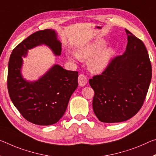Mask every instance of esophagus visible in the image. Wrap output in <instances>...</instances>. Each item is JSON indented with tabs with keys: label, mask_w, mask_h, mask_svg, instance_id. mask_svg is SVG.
Returning <instances> with one entry per match:
<instances>
[{
	"label": "esophagus",
	"mask_w": 156,
	"mask_h": 156,
	"mask_svg": "<svg viewBox=\"0 0 156 156\" xmlns=\"http://www.w3.org/2000/svg\"><path fill=\"white\" fill-rule=\"evenodd\" d=\"M87 83V77L84 75V74H80L78 76V83L79 85L81 86V87H84L85 86L86 84Z\"/></svg>",
	"instance_id": "1"
}]
</instances>
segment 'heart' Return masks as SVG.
<instances>
[{
    "instance_id": "obj_1",
    "label": "heart",
    "mask_w": 156,
    "mask_h": 156,
    "mask_svg": "<svg viewBox=\"0 0 156 156\" xmlns=\"http://www.w3.org/2000/svg\"><path fill=\"white\" fill-rule=\"evenodd\" d=\"M105 44L103 39H98L79 47L76 53H69L68 57L71 60H87L90 58L87 63L90 71L94 73H100L106 68L115 54L113 48H104Z\"/></svg>"
}]
</instances>
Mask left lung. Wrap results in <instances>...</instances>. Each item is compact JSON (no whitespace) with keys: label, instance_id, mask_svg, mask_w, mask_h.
Here are the masks:
<instances>
[{"label":"left lung","instance_id":"1","mask_svg":"<svg viewBox=\"0 0 156 156\" xmlns=\"http://www.w3.org/2000/svg\"><path fill=\"white\" fill-rule=\"evenodd\" d=\"M126 33L125 53L112 58L101 74L89 80L94 91V112L102 122H122L135 116L151 80V63L144 43L126 29Z\"/></svg>","mask_w":156,"mask_h":156}]
</instances>
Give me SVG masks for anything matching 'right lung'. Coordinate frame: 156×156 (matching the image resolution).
<instances>
[{
	"instance_id": "right-lung-1",
	"label": "right lung",
	"mask_w": 156,
	"mask_h": 156,
	"mask_svg": "<svg viewBox=\"0 0 156 156\" xmlns=\"http://www.w3.org/2000/svg\"><path fill=\"white\" fill-rule=\"evenodd\" d=\"M41 44H46L55 55H60L61 43L53 30L46 29L30 34L12 52L7 90L13 104L27 121L48 126L58 122L65 114L71 96L78 87V72L55 65L38 80H24L21 73L22 56L27 55L28 49Z\"/></svg>"
}]
</instances>
